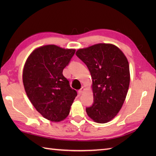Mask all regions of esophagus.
Returning a JSON list of instances; mask_svg holds the SVG:
<instances>
[{"instance_id": "34e87169", "label": "esophagus", "mask_w": 156, "mask_h": 156, "mask_svg": "<svg viewBox=\"0 0 156 156\" xmlns=\"http://www.w3.org/2000/svg\"><path fill=\"white\" fill-rule=\"evenodd\" d=\"M85 91V88H84V87H82L80 90H78V93L80 94H83L84 93V92Z\"/></svg>"}]
</instances>
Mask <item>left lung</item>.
I'll return each mask as SVG.
<instances>
[{
  "label": "left lung",
  "mask_w": 156,
  "mask_h": 156,
  "mask_svg": "<svg viewBox=\"0 0 156 156\" xmlns=\"http://www.w3.org/2000/svg\"><path fill=\"white\" fill-rule=\"evenodd\" d=\"M76 55L87 66L92 79L93 105L88 116L98 123L112 120L125 101L130 82L127 58L117 46L97 44L79 49Z\"/></svg>",
  "instance_id": "1"
}]
</instances>
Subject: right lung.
I'll list each match as a JSON object with an SVG mask.
<instances>
[{
	"instance_id": "obj_1",
	"label": "right lung",
	"mask_w": 156,
	"mask_h": 156,
	"mask_svg": "<svg viewBox=\"0 0 156 156\" xmlns=\"http://www.w3.org/2000/svg\"><path fill=\"white\" fill-rule=\"evenodd\" d=\"M76 51L55 45L35 49L29 55L23 70V82L35 108L51 122L68 117L77 92L63 76V69Z\"/></svg>"
}]
</instances>
